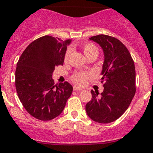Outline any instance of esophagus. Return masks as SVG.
<instances>
[{
    "instance_id": "1",
    "label": "esophagus",
    "mask_w": 153,
    "mask_h": 153,
    "mask_svg": "<svg viewBox=\"0 0 153 153\" xmlns=\"http://www.w3.org/2000/svg\"><path fill=\"white\" fill-rule=\"evenodd\" d=\"M73 89H74V91H82V90L81 88L78 87V86H76V85H74V87H73Z\"/></svg>"
}]
</instances>
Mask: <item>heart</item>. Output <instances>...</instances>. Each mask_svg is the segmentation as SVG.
Masks as SVG:
<instances>
[{
	"label": "heart",
	"mask_w": 153,
	"mask_h": 153,
	"mask_svg": "<svg viewBox=\"0 0 153 153\" xmlns=\"http://www.w3.org/2000/svg\"><path fill=\"white\" fill-rule=\"evenodd\" d=\"M82 49L83 53L86 58L92 56H95L97 57L98 53H99V49H98L97 46L91 42H88V43H85L84 45H82ZM70 53V49H68L66 51L65 55H64V60L65 61H67L68 59ZM92 77H93V74L89 71H76V72L73 73L71 74V79L73 82L75 83L76 85H84L89 79H91Z\"/></svg>",
	"instance_id": "obj_1"
}]
</instances>
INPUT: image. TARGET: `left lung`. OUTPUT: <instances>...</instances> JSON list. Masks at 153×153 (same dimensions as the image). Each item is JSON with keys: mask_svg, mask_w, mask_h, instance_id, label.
Returning <instances> with one entry per match:
<instances>
[{"mask_svg": "<svg viewBox=\"0 0 153 153\" xmlns=\"http://www.w3.org/2000/svg\"><path fill=\"white\" fill-rule=\"evenodd\" d=\"M105 53L100 82L104 91L91 90L92 99L85 105L89 117L100 123L118 120L130 106L136 93L134 63L130 52L119 39L106 34L93 36Z\"/></svg>", "mask_w": 153, "mask_h": 153, "instance_id": "1", "label": "left lung"}]
</instances>
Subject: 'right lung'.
I'll list each match as a JSON object with an SVG mask.
<instances>
[{
  "label": "right lung",
  "mask_w": 153,
  "mask_h": 153,
  "mask_svg": "<svg viewBox=\"0 0 153 153\" xmlns=\"http://www.w3.org/2000/svg\"><path fill=\"white\" fill-rule=\"evenodd\" d=\"M71 41L45 35L32 42L19 57L16 70V89L22 105L33 117L42 121L60 115L73 87L52 79L56 66L64 64Z\"/></svg>",
  "instance_id": "obj_1"
}]
</instances>
